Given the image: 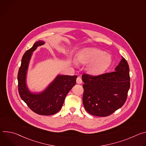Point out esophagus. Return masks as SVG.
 Segmentation results:
<instances>
[{
	"instance_id": "obj_1",
	"label": "esophagus",
	"mask_w": 146,
	"mask_h": 146,
	"mask_svg": "<svg viewBox=\"0 0 146 146\" xmlns=\"http://www.w3.org/2000/svg\"><path fill=\"white\" fill-rule=\"evenodd\" d=\"M76 82L77 83V84H82V79H81L80 77H77V79H76Z\"/></svg>"
}]
</instances>
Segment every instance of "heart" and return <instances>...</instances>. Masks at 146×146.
<instances>
[{
    "label": "heart",
    "instance_id": "1",
    "mask_svg": "<svg viewBox=\"0 0 146 146\" xmlns=\"http://www.w3.org/2000/svg\"><path fill=\"white\" fill-rule=\"evenodd\" d=\"M77 59L80 64L87 65V73L94 76L105 73L112 62L110 54L94 47L82 48L78 52Z\"/></svg>",
    "mask_w": 146,
    "mask_h": 146
}]
</instances>
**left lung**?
Returning a JSON list of instances; mask_svg holds the SVG:
<instances>
[{
	"label": "left lung",
	"mask_w": 146,
	"mask_h": 146,
	"mask_svg": "<svg viewBox=\"0 0 146 146\" xmlns=\"http://www.w3.org/2000/svg\"><path fill=\"white\" fill-rule=\"evenodd\" d=\"M115 72L98 76L84 74L83 105L90 114L106 117L121 108L126 102L130 88L129 68L123 57Z\"/></svg>",
	"instance_id": "left-lung-1"
}]
</instances>
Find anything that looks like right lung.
<instances>
[{
    "label": "right lung",
    "instance_id": "right-lung-1",
    "mask_svg": "<svg viewBox=\"0 0 146 146\" xmlns=\"http://www.w3.org/2000/svg\"><path fill=\"white\" fill-rule=\"evenodd\" d=\"M44 43L43 40L36 41L24 54L18 74V87L21 98L33 111L40 115H50L60 110L66 96L75 86L77 76L58 74L43 91L31 92L27 84L29 62L33 52Z\"/></svg>",
    "mask_w": 146,
    "mask_h": 146
}]
</instances>
